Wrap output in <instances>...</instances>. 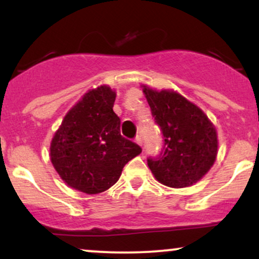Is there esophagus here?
Returning a JSON list of instances; mask_svg holds the SVG:
<instances>
[{
    "instance_id": "esophagus-1",
    "label": "esophagus",
    "mask_w": 259,
    "mask_h": 259,
    "mask_svg": "<svg viewBox=\"0 0 259 259\" xmlns=\"http://www.w3.org/2000/svg\"><path fill=\"white\" fill-rule=\"evenodd\" d=\"M135 142H136V144H138V145H140V146H142V139H141V136H140V135L136 136V138H135Z\"/></svg>"
}]
</instances>
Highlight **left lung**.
I'll list each match as a JSON object with an SVG mask.
<instances>
[{"label": "left lung", "mask_w": 259, "mask_h": 259, "mask_svg": "<svg viewBox=\"0 0 259 259\" xmlns=\"http://www.w3.org/2000/svg\"><path fill=\"white\" fill-rule=\"evenodd\" d=\"M144 94L164 144L147 164L159 183L169 187L191 186L214 164L218 139L214 125L197 106L175 91H156L144 85Z\"/></svg>", "instance_id": "obj_1"}]
</instances>
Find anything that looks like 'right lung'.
<instances>
[{
  "mask_svg": "<svg viewBox=\"0 0 259 259\" xmlns=\"http://www.w3.org/2000/svg\"><path fill=\"white\" fill-rule=\"evenodd\" d=\"M115 92L100 86L65 114L50 147V157L67 185L89 195L114 185L124 165L141 147L120 135V119L113 105Z\"/></svg>",
  "mask_w": 259,
  "mask_h": 259,
  "instance_id": "obj_1",
  "label": "right lung"
}]
</instances>
